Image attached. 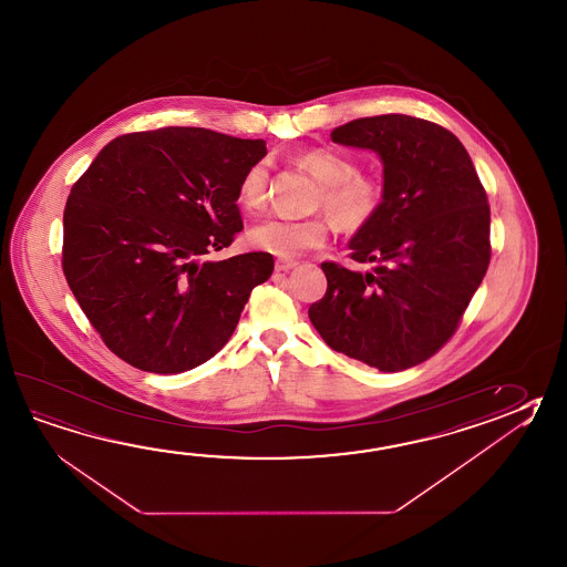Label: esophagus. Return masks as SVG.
<instances>
[{
	"instance_id": "1",
	"label": "esophagus",
	"mask_w": 567,
	"mask_h": 567,
	"mask_svg": "<svg viewBox=\"0 0 567 567\" xmlns=\"http://www.w3.org/2000/svg\"><path fill=\"white\" fill-rule=\"evenodd\" d=\"M295 266H297L295 260H282V258H278L275 268H277V272H289V270H292Z\"/></svg>"
}]
</instances>
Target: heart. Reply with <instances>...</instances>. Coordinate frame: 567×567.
Segmentation results:
<instances>
[{"label": "heart", "mask_w": 567, "mask_h": 567, "mask_svg": "<svg viewBox=\"0 0 567 567\" xmlns=\"http://www.w3.org/2000/svg\"><path fill=\"white\" fill-rule=\"evenodd\" d=\"M299 162L321 182L317 206L324 208L341 230H361L375 220L383 206V187L373 177L359 174L355 159L339 151L312 150L301 155ZM268 177L270 169L265 159L246 167L236 192L244 209L260 212L265 208ZM327 236L329 224L319 216L301 220L272 216L258 221L246 234L250 246L280 258H295L319 248Z\"/></svg>", "instance_id": "1"}]
</instances>
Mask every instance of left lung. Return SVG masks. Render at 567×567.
I'll use <instances>...</instances> for the list:
<instances>
[{
	"mask_svg": "<svg viewBox=\"0 0 567 567\" xmlns=\"http://www.w3.org/2000/svg\"><path fill=\"white\" fill-rule=\"evenodd\" d=\"M331 140L380 155L383 206L349 243V258L371 270L323 262L327 292L309 319L347 358L380 371L414 368L446 346L485 277V187L463 143L424 118H355Z\"/></svg>",
	"mask_w": 567,
	"mask_h": 567,
	"instance_id": "left-lung-1",
	"label": "left lung"
}]
</instances>
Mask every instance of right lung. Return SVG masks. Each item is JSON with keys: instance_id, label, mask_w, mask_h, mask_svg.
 Instances as JSON below:
<instances>
[{"instance_id": "right-lung-1", "label": "right lung", "mask_w": 567, "mask_h": 567, "mask_svg": "<svg viewBox=\"0 0 567 567\" xmlns=\"http://www.w3.org/2000/svg\"><path fill=\"white\" fill-rule=\"evenodd\" d=\"M262 140L163 127L111 141L70 189L62 270L116 358L182 373L228 343L272 256L202 260L243 230L238 182Z\"/></svg>"}]
</instances>
